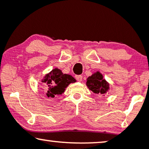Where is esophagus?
Here are the masks:
<instances>
[{
	"instance_id": "1",
	"label": "esophagus",
	"mask_w": 149,
	"mask_h": 149,
	"mask_svg": "<svg viewBox=\"0 0 149 149\" xmlns=\"http://www.w3.org/2000/svg\"><path fill=\"white\" fill-rule=\"evenodd\" d=\"M75 78L78 81H81L83 79L82 75H75Z\"/></svg>"
}]
</instances>
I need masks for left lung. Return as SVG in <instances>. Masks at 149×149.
<instances>
[{
  "instance_id": "obj_1",
  "label": "left lung",
  "mask_w": 149,
  "mask_h": 149,
  "mask_svg": "<svg viewBox=\"0 0 149 149\" xmlns=\"http://www.w3.org/2000/svg\"><path fill=\"white\" fill-rule=\"evenodd\" d=\"M87 86L94 93H105L109 89V85L100 72H97L87 78Z\"/></svg>"
}]
</instances>
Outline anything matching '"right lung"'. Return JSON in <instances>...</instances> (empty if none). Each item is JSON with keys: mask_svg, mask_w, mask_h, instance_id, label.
<instances>
[{"mask_svg": "<svg viewBox=\"0 0 149 149\" xmlns=\"http://www.w3.org/2000/svg\"><path fill=\"white\" fill-rule=\"evenodd\" d=\"M42 82L48 87L46 96L54 97L56 95L64 93L66 87L71 83L76 82V80L71 75L64 74L60 69L55 68L45 75Z\"/></svg>", "mask_w": 149, "mask_h": 149, "instance_id": "obj_1", "label": "right lung"}]
</instances>
